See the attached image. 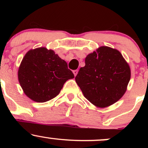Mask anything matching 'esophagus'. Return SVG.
<instances>
[{
  "mask_svg": "<svg viewBox=\"0 0 148 148\" xmlns=\"http://www.w3.org/2000/svg\"><path fill=\"white\" fill-rule=\"evenodd\" d=\"M78 72H79V71L77 70V69H76V70H74L73 71V73H74V76H76L77 75V74H78Z\"/></svg>",
  "mask_w": 148,
  "mask_h": 148,
  "instance_id": "obj_1",
  "label": "esophagus"
}]
</instances>
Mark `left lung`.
Returning <instances> with one entry per match:
<instances>
[{
  "mask_svg": "<svg viewBox=\"0 0 148 148\" xmlns=\"http://www.w3.org/2000/svg\"><path fill=\"white\" fill-rule=\"evenodd\" d=\"M75 77L85 97L98 108L113 104L124 95L131 78V69L121 53L102 46L85 59Z\"/></svg>",
  "mask_w": 148,
  "mask_h": 148,
  "instance_id": "8db88e82",
  "label": "left lung"
}]
</instances>
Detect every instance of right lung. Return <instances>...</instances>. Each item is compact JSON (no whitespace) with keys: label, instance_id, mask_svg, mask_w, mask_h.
Returning a JSON list of instances; mask_svg holds the SVG:
<instances>
[{"label":"right lung","instance_id":"obj_1","mask_svg":"<svg viewBox=\"0 0 148 148\" xmlns=\"http://www.w3.org/2000/svg\"><path fill=\"white\" fill-rule=\"evenodd\" d=\"M74 78L67 62L45 47L28 51L18 70V82L23 92L33 101L40 103L56 97L64 83Z\"/></svg>","mask_w":148,"mask_h":148}]
</instances>
